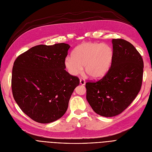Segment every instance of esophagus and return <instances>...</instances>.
Instances as JSON below:
<instances>
[{"label": "esophagus", "instance_id": "1", "mask_svg": "<svg viewBox=\"0 0 152 152\" xmlns=\"http://www.w3.org/2000/svg\"><path fill=\"white\" fill-rule=\"evenodd\" d=\"M80 84L81 85H85L86 84V81L84 78H81L80 79Z\"/></svg>", "mask_w": 152, "mask_h": 152}]
</instances>
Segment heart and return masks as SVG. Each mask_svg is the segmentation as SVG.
I'll return each mask as SVG.
<instances>
[{"label":"heart","mask_w":152,"mask_h":152,"mask_svg":"<svg viewBox=\"0 0 152 152\" xmlns=\"http://www.w3.org/2000/svg\"><path fill=\"white\" fill-rule=\"evenodd\" d=\"M113 55V50L107 44L84 42L74 50L73 58H66L65 65L71 75L80 73L82 66H84L87 75L93 78H98L107 73L112 62Z\"/></svg>","instance_id":"b5f03b06"}]
</instances>
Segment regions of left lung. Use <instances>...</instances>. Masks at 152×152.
Wrapping results in <instances>:
<instances>
[{
  "label": "left lung",
  "mask_w": 152,
  "mask_h": 152,
  "mask_svg": "<svg viewBox=\"0 0 152 152\" xmlns=\"http://www.w3.org/2000/svg\"><path fill=\"white\" fill-rule=\"evenodd\" d=\"M113 60L106 75L86 83V99L95 113L105 117L121 113L139 92L143 77L142 56L129 42L113 39Z\"/></svg>",
  "instance_id": "left-lung-1"
}]
</instances>
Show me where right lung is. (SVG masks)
Instances as JSON below:
<instances>
[{"instance_id": "1", "label": "right lung", "mask_w": 152, "mask_h": 152, "mask_svg": "<svg viewBox=\"0 0 152 152\" xmlns=\"http://www.w3.org/2000/svg\"><path fill=\"white\" fill-rule=\"evenodd\" d=\"M70 46L65 43L39 45L20 55L12 69L13 96L33 120L49 123L66 113L79 79L65 69Z\"/></svg>"}]
</instances>
